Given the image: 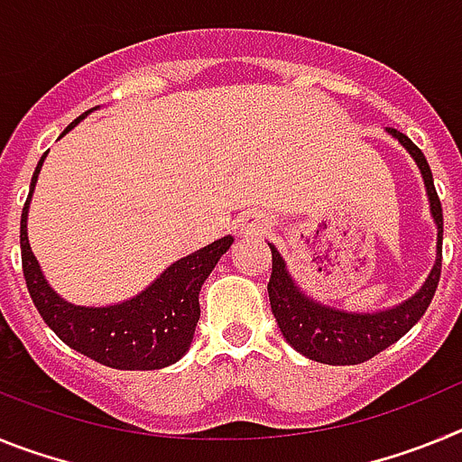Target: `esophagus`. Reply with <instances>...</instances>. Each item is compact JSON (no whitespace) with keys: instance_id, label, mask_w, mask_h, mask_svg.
<instances>
[{"instance_id":"1","label":"esophagus","mask_w":462,"mask_h":462,"mask_svg":"<svg viewBox=\"0 0 462 462\" xmlns=\"http://www.w3.org/2000/svg\"><path fill=\"white\" fill-rule=\"evenodd\" d=\"M268 231V224L259 217V215H245L238 224V234L243 238H261Z\"/></svg>"}]
</instances>
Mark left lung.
Instances as JSON below:
<instances>
[{
  "mask_svg": "<svg viewBox=\"0 0 462 462\" xmlns=\"http://www.w3.org/2000/svg\"><path fill=\"white\" fill-rule=\"evenodd\" d=\"M386 132L411 154L421 171L428 203H430V217L438 226V256H435L432 271L428 273L423 287L407 300L393 305V308L377 310V312H346V310L330 308V305L310 298L298 287V282L289 273L287 261L282 259L275 245L268 243L273 252V273L271 282H268L271 310L284 340L310 361L328 363V365H356V363L377 356L421 319L435 296V289H438L439 273H442L444 222L442 203L435 191L430 166L421 150L416 148L405 134H400L398 129H391V126Z\"/></svg>",
  "mask_w": 462,
  "mask_h": 462,
  "instance_id": "obj_1",
  "label": "left lung"
}]
</instances>
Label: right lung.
<instances>
[{"label": "right lung", "mask_w": 462, "mask_h": 462, "mask_svg": "<svg viewBox=\"0 0 462 462\" xmlns=\"http://www.w3.org/2000/svg\"><path fill=\"white\" fill-rule=\"evenodd\" d=\"M97 110V108H92ZM88 110V113H92ZM85 113V116H88ZM85 116L62 132L69 134ZM48 154V152H46ZM46 154L32 175L30 196L20 219L23 273L36 310L55 336L92 361L116 370H159L180 361L194 340L201 317L199 293L217 261L234 245L231 236L171 263L152 284L129 300L116 305H73L48 284L27 238V212Z\"/></svg>", "instance_id": "obj_1"}]
</instances>
